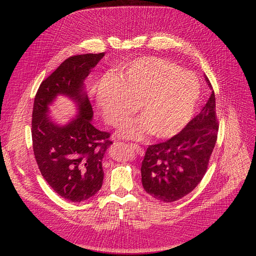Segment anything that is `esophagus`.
<instances>
[{"label": "esophagus", "mask_w": 256, "mask_h": 256, "mask_svg": "<svg viewBox=\"0 0 256 256\" xmlns=\"http://www.w3.org/2000/svg\"><path fill=\"white\" fill-rule=\"evenodd\" d=\"M130 148H132V150H135L139 156H144V150L142 148L141 146H139V145H137V144H130Z\"/></svg>", "instance_id": "1"}]
</instances>
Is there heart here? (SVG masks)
<instances>
[{
  "label": "heart",
  "instance_id": "obj_1",
  "mask_svg": "<svg viewBox=\"0 0 256 256\" xmlns=\"http://www.w3.org/2000/svg\"><path fill=\"white\" fill-rule=\"evenodd\" d=\"M200 96L198 78L167 59L144 57L134 62L119 80L104 78L98 85L96 102L112 126L135 111L142 114L121 126L119 135L142 140L150 132L165 139L176 135L192 118Z\"/></svg>",
  "mask_w": 256,
  "mask_h": 256
}]
</instances>
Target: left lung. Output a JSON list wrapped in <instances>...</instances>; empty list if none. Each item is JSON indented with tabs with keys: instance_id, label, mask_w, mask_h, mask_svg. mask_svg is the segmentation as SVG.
Here are the masks:
<instances>
[{
	"instance_id": "left-lung-1",
	"label": "left lung",
	"mask_w": 256,
	"mask_h": 256,
	"mask_svg": "<svg viewBox=\"0 0 256 256\" xmlns=\"http://www.w3.org/2000/svg\"><path fill=\"white\" fill-rule=\"evenodd\" d=\"M210 98L178 135L147 147L141 166L144 190L163 202H173L192 192L208 169L218 135L216 98Z\"/></svg>"
}]
</instances>
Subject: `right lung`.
<instances>
[{
	"instance_id": "1",
	"label": "right lung",
	"mask_w": 256,
	"mask_h": 256,
	"mask_svg": "<svg viewBox=\"0 0 256 256\" xmlns=\"http://www.w3.org/2000/svg\"><path fill=\"white\" fill-rule=\"evenodd\" d=\"M104 52L67 58L40 84L32 114L33 152L42 176L52 189L72 202L96 195L102 186V158L112 144L110 134L94 128L84 80ZM65 95L75 102L78 116L59 126L48 115L52 102Z\"/></svg>"
}]
</instances>
